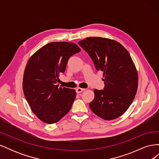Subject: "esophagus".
I'll use <instances>...</instances> for the list:
<instances>
[{"mask_svg": "<svg viewBox=\"0 0 159 159\" xmlns=\"http://www.w3.org/2000/svg\"><path fill=\"white\" fill-rule=\"evenodd\" d=\"M84 90H85V89H84V88H78L76 89V92L77 93H81V92H82V91H84Z\"/></svg>", "mask_w": 159, "mask_h": 159, "instance_id": "esophagus-1", "label": "esophagus"}]
</instances>
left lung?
Wrapping results in <instances>:
<instances>
[{
  "mask_svg": "<svg viewBox=\"0 0 159 159\" xmlns=\"http://www.w3.org/2000/svg\"><path fill=\"white\" fill-rule=\"evenodd\" d=\"M95 68L103 72V90L95 89L89 103L91 111L107 121L118 118L128 109L135 97L139 77L134 62L125 48L114 40L89 37L81 40Z\"/></svg>",
  "mask_w": 159,
  "mask_h": 159,
  "instance_id": "left-lung-1",
  "label": "left lung"
}]
</instances>
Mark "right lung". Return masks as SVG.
I'll list each match as a JSON object with an SVG mask.
<instances>
[{"label": "right lung", "mask_w": 159, "mask_h": 159, "mask_svg": "<svg viewBox=\"0 0 159 159\" xmlns=\"http://www.w3.org/2000/svg\"><path fill=\"white\" fill-rule=\"evenodd\" d=\"M81 51L75 43L53 42L42 46L28 60L22 88L32 111L46 123L57 122L69 112L76 97L75 89L56 84L70 57Z\"/></svg>", "instance_id": "add662e5"}]
</instances>
